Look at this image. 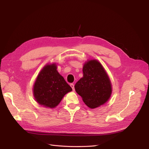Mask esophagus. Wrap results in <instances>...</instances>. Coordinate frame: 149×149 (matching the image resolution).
I'll return each mask as SVG.
<instances>
[{"mask_svg": "<svg viewBox=\"0 0 149 149\" xmlns=\"http://www.w3.org/2000/svg\"><path fill=\"white\" fill-rule=\"evenodd\" d=\"M70 86L71 87V88L73 89V90L74 91V84H73V83L70 84Z\"/></svg>", "mask_w": 149, "mask_h": 149, "instance_id": "1", "label": "esophagus"}]
</instances>
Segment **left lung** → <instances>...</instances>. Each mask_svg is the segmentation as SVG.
<instances>
[{
	"mask_svg": "<svg viewBox=\"0 0 149 149\" xmlns=\"http://www.w3.org/2000/svg\"><path fill=\"white\" fill-rule=\"evenodd\" d=\"M83 77L74 85L76 93L89 107L94 109L106 103L111 97L112 87L105 70L96 60L86 62Z\"/></svg>",
	"mask_w": 149,
	"mask_h": 149,
	"instance_id": "left-lung-1",
	"label": "left lung"
}]
</instances>
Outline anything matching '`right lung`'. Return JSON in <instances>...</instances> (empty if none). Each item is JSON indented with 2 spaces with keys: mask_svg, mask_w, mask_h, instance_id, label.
<instances>
[{
  "mask_svg": "<svg viewBox=\"0 0 149 149\" xmlns=\"http://www.w3.org/2000/svg\"><path fill=\"white\" fill-rule=\"evenodd\" d=\"M56 64L47 65L40 72L33 86V95L39 104L49 108L58 105L66 93L72 91L56 70Z\"/></svg>",
  "mask_w": 149,
  "mask_h": 149,
  "instance_id": "right-lung-1",
  "label": "right lung"
}]
</instances>
